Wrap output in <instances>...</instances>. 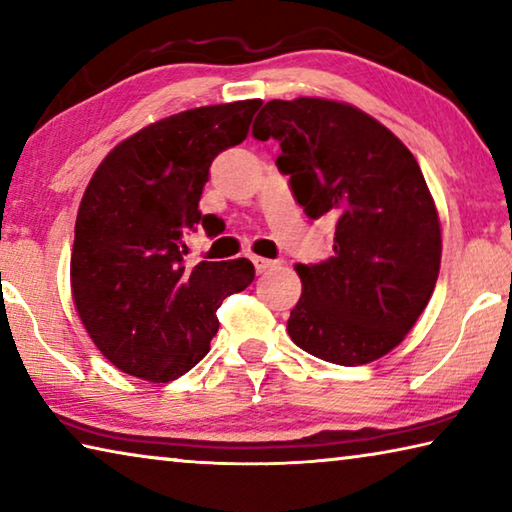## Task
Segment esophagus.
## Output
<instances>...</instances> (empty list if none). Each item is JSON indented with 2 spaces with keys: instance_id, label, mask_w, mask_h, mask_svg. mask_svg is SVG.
<instances>
[{
  "instance_id": "esophagus-1",
  "label": "esophagus",
  "mask_w": 512,
  "mask_h": 512,
  "mask_svg": "<svg viewBox=\"0 0 512 512\" xmlns=\"http://www.w3.org/2000/svg\"><path fill=\"white\" fill-rule=\"evenodd\" d=\"M253 259V264H255V271L257 273H266L268 268H273L277 262H273V259H266V257H257V255H253L250 257Z\"/></svg>"
}]
</instances>
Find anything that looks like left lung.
I'll return each mask as SVG.
<instances>
[{
    "instance_id": "1",
    "label": "left lung",
    "mask_w": 512,
    "mask_h": 512,
    "mask_svg": "<svg viewBox=\"0 0 512 512\" xmlns=\"http://www.w3.org/2000/svg\"><path fill=\"white\" fill-rule=\"evenodd\" d=\"M253 135L280 142L275 164L309 219L336 216L334 255L296 266L291 341L339 366L384 357L411 332L440 271V221L420 164L384 124L341 101L273 99Z\"/></svg>"
}]
</instances>
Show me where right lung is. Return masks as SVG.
<instances>
[{
	"mask_svg": "<svg viewBox=\"0 0 512 512\" xmlns=\"http://www.w3.org/2000/svg\"><path fill=\"white\" fill-rule=\"evenodd\" d=\"M259 99L178 112L112 149L76 214L69 277L90 339L126 375L167 384L219 329L216 309L255 280L246 257L185 264V235L223 221L198 210L210 164L246 140Z\"/></svg>",
	"mask_w": 512,
	"mask_h": 512,
	"instance_id": "add662e5",
	"label": "right lung"
}]
</instances>
